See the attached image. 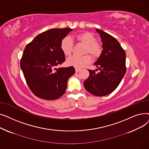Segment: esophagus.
I'll list each match as a JSON object with an SVG mask.
<instances>
[{
  "mask_svg": "<svg viewBox=\"0 0 149 149\" xmlns=\"http://www.w3.org/2000/svg\"><path fill=\"white\" fill-rule=\"evenodd\" d=\"M80 69H79V68H75V72H80Z\"/></svg>",
  "mask_w": 149,
  "mask_h": 149,
  "instance_id": "obj_1",
  "label": "esophagus"
}]
</instances>
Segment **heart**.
<instances>
[{
	"label": "heart",
	"instance_id": "heart-1",
	"mask_svg": "<svg viewBox=\"0 0 149 149\" xmlns=\"http://www.w3.org/2000/svg\"><path fill=\"white\" fill-rule=\"evenodd\" d=\"M75 39L79 43L85 45L84 54L89 53L93 57L97 58L102 52V46L97 42L96 37L92 34L88 32L83 33L77 35ZM60 48L66 56H70L73 50V42L71 38L69 37H65L61 42ZM92 58L89 55H85L82 57H70L67 60L66 63L69 66L81 68L89 64Z\"/></svg>",
	"mask_w": 149,
	"mask_h": 149
}]
</instances>
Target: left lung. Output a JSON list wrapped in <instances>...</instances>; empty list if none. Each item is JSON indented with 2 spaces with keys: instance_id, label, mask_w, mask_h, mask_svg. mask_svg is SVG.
<instances>
[{
  "instance_id": "obj_1",
  "label": "left lung",
  "mask_w": 149,
  "mask_h": 149,
  "mask_svg": "<svg viewBox=\"0 0 149 149\" xmlns=\"http://www.w3.org/2000/svg\"><path fill=\"white\" fill-rule=\"evenodd\" d=\"M96 31L103 43V50L94 63L100 72L89 69V76L84 81V86L91 94L102 97L118 87L126 74V52L115 38L102 30Z\"/></svg>"
}]
</instances>
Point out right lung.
Returning a JSON list of instances; mask_svg holds the SVG:
<instances>
[{"instance_id":"1","label":"right lung","mask_w":149,"mask_h":149,"mask_svg":"<svg viewBox=\"0 0 149 149\" xmlns=\"http://www.w3.org/2000/svg\"><path fill=\"white\" fill-rule=\"evenodd\" d=\"M72 29L54 28L38 34L23 51L20 68L28 87L38 98L56 100L64 94L73 66L56 67L65 61L60 45Z\"/></svg>"}]
</instances>
